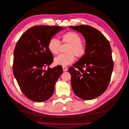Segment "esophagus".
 Returning <instances> with one entry per match:
<instances>
[{
    "instance_id": "esophagus-1",
    "label": "esophagus",
    "mask_w": 129,
    "mask_h": 129,
    "mask_svg": "<svg viewBox=\"0 0 129 129\" xmlns=\"http://www.w3.org/2000/svg\"><path fill=\"white\" fill-rule=\"evenodd\" d=\"M62 69H63V71H64V72H66V71L68 70V68L65 67V66H63L62 67Z\"/></svg>"
}]
</instances>
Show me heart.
<instances>
[{
  "instance_id": "b5f03b06",
  "label": "heart",
  "mask_w": 129,
  "mask_h": 129,
  "mask_svg": "<svg viewBox=\"0 0 129 129\" xmlns=\"http://www.w3.org/2000/svg\"><path fill=\"white\" fill-rule=\"evenodd\" d=\"M61 42L68 44L65 50L67 53L60 54L54 59L56 65L66 66L74 61L75 55L80 58L86 53V43L81 40V36L77 33L73 31L65 33L61 35ZM60 46V41L55 38H51L48 43V50L54 55L59 53Z\"/></svg>"
}]
</instances>
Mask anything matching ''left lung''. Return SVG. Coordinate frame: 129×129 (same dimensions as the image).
I'll return each mask as SVG.
<instances>
[{"label": "left lung", "instance_id": "1", "mask_svg": "<svg viewBox=\"0 0 129 129\" xmlns=\"http://www.w3.org/2000/svg\"><path fill=\"white\" fill-rule=\"evenodd\" d=\"M83 35L86 40L85 54L68 71L75 94L84 100H91L105 92L114 68L110 43L94 28L86 25L70 26Z\"/></svg>", "mask_w": 129, "mask_h": 129}]
</instances>
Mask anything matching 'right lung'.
<instances>
[{
	"label": "right lung",
	"mask_w": 129,
	"mask_h": 129,
	"mask_svg": "<svg viewBox=\"0 0 129 129\" xmlns=\"http://www.w3.org/2000/svg\"><path fill=\"white\" fill-rule=\"evenodd\" d=\"M64 29L61 26L36 25L24 33L18 41L14 51L13 74L24 95L35 102L49 99L54 86L62 74V67H49L53 55L48 48L52 37Z\"/></svg>",
	"instance_id": "1"
}]
</instances>
